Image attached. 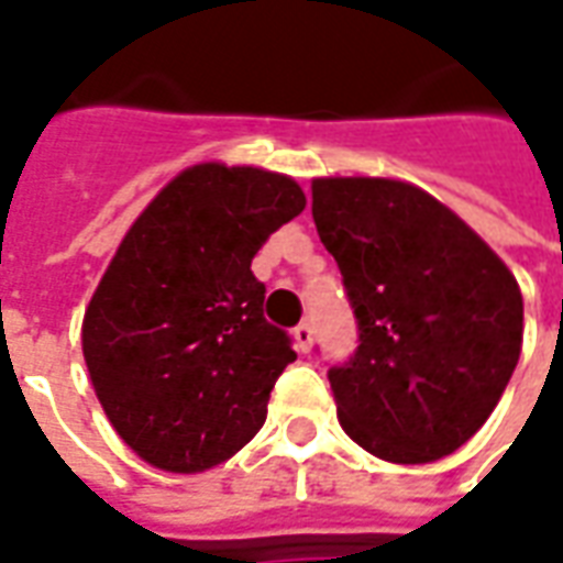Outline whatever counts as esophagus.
<instances>
[{"instance_id": "34e87169", "label": "esophagus", "mask_w": 563, "mask_h": 563, "mask_svg": "<svg viewBox=\"0 0 563 563\" xmlns=\"http://www.w3.org/2000/svg\"><path fill=\"white\" fill-rule=\"evenodd\" d=\"M295 346H298V350H301V353H307V350H310V346H313V325H310V322H298V325H295Z\"/></svg>"}]
</instances>
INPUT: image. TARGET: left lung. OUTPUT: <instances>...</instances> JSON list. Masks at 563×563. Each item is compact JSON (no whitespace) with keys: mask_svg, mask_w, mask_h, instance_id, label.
<instances>
[{"mask_svg":"<svg viewBox=\"0 0 563 563\" xmlns=\"http://www.w3.org/2000/svg\"><path fill=\"white\" fill-rule=\"evenodd\" d=\"M313 222L358 322L350 362L329 367L343 431L395 464L455 452L519 362L516 277L467 222L401 180H313Z\"/></svg>","mask_w":563,"mask_h":563,"instance_id":"left-lung-1","label":"left lung"}]
</instances>
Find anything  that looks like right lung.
Here are the masks:
<instances>
[{"label": "right lung", "instance_id": "add662e5", "mask_svg": "<svg viewBox=\"0 0 563 563\" xmlns=\"http://www.w3.org/2000/svg\"><path fill=\"white\" fill-rule=\"evenodd\" d=\"M305 205L286 174L205 162L132 222L80 341L104 413L153 467H217L265 424L295 350L250 265Z\"/></svg>", "mask_w": 563, "mask_h": 563}]
</instances>
